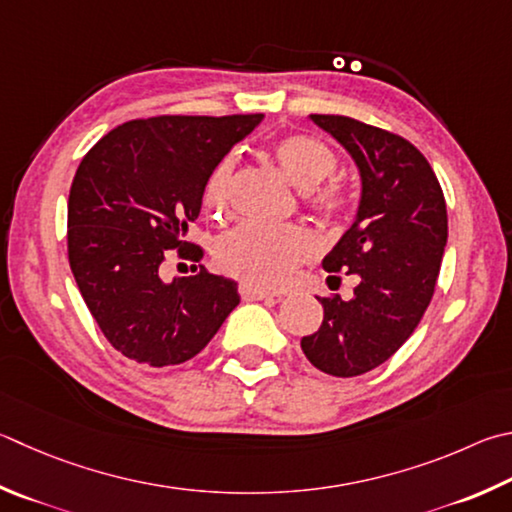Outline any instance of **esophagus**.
Masks as SVG:
<instances>
[{
    "label": "esophagus",
    "instance_id": "34e87169",
    "mask_svg": "<svg viewBox=\"0 0 512 512\" xmlns=\"http://www.w3.org/2000/svg\"><path fill=\"white\" fill-rule=\"evenodd\" d=\"M239 295L244 297V300H266V297H273V293H268V291H264V288L253 286L248 282L239 284Z\"/></svg>",
    "mask_w": 512,
    "mask_h": 512
}]
</instances>
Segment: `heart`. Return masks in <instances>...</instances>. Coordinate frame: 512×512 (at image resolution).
<instances>
[{
  "label": "heart",
  "mask_w": 512,
  "mask_h": 512,
  "mask_svg": "<svg viewBox=\"0 0 512 512\" xmlns=\"http://www.w3.org/2000/svg\"><path fill=\"white\" fill-rule=\"evenodd\" d=\"M277 163L288 179L304 188V201L322 219L345 217L353 206V192L342 179H333L338 156L333 147L313 134H288L273 145ZM237 159L226 154L203 185V206L212 215H226L235 192ZM315 241L302 226L244 224L226 232L215 244V262L221 271L253 286H282L295 268L313 255Z\"/></svg>",
  "instance_id": "b5f03b06"
}]
</instances>
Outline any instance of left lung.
<instances>
[{
    "instance_id": "obj_1",
    "label": "left lung",
    "mask_w": 512,
    "mask_h": 512,
    "mask_svg": "<svg viewBox=\"0 0 512 512\" xmlns=\"http://www.w3.org/2000/svg\"><path fill=\"white\" fill-rule=\"evenodd\" d=\"M311 118L347 147L362 176L358 217L322 262L329 282L356 275L358 286L349 302L318 297L324 320L300 345L313 367L351 378L392 358L421 322L439 280L448 210L434 170L407 138L349 116Z\"/></svg>"
}]
</instances>
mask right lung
<instances>
[{
    "label": "right lung",
    "mask_w": 512,
    "mask_h": 512,
    "mask_svg": "<svg viewBox=\"0 0 512 512\" xmlns=\"http://www.w3.org/2000/svg\"><path fill=\"white\" fill-rule=\"evenodd\" d=\"M262 114L136 118L105 134L73 176L67 212L71 273L102 336L150 367L190 360L239 304L237 284L194 266L163 280L174 255L201 262L185 239L203 185ZM181 266V264H179Z\"/></svg>",
    "instance_id": "obj_1"
}]
</instances>
